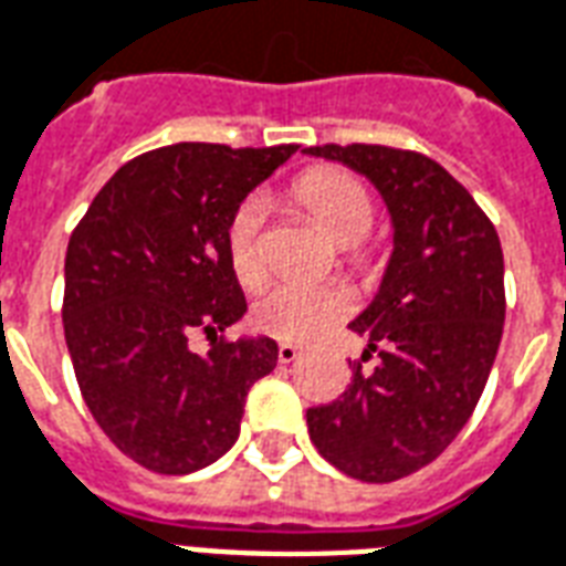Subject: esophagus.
I'll return each mask as SVG.
<instances>
[{
	"label": "esophagus",
	"instance_id": "obj_1",
	"mask_svg": "<svg viewBox=\"0 0 566 566\" xmlns=\"http://www.w3.org/2000/svg\"><path fill=\"white\" fill-rule=\"evenodd\" d=\"M300 357H303V350L296 345H279V363H294Z\"/></svg>",
	"mask_w": 566,
	"mask_h": 566
}]
</instances>
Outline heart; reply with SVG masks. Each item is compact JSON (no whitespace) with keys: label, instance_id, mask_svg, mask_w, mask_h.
I'll return each instance as SVG.
<instances>
[{"label":"heart","instance_id":"b5f03b06","mask_svg":"<svg viewBox=\"0 0 566 566\" xmlns=\"http://www.w3.org/2000/svg\"><path fill=\"white\" fill-rule=\"evenodd\" d=\"M287 195L336 245H354L375 224V200L366 182L342 167H312L291 182ZM261 195H249L224 230L228 263L242 287H261L270 270L263 240ZM350 312V296L336 284L279 282L266 287L254 303V324L266 336L282 342H312Z\"/></svg>","mask_w":566,"mask_h":566}]
</instances>
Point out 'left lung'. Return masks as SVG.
Returning a JSON list of instances; mask_svg holds the SVG:
<instances>
[{
  "label": "left lung",
  "instance_id": "left-lung-1",
  "mask_svg": "<svg viewBox=\"0 0 566 566\" xmlns=\"http://www.w3.org/2000/svg\"><path fill=\"white\" fill-rule=\"evenodd\" d=\"M345 161L384 195L396 249L378 296L350 329L368 342L361 371L305 411L326 462L363 483L417 474L471 420L504 333V251L468 188L434 158L378 144L308 146Z\"/></svg>",
  "mask_w": 566,
  "mask_h": 566
}]
</instances>
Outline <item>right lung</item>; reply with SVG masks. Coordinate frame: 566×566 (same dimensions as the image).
Here are the masks:
<instances>
[{
	"instance_id": "1",
	"label": "right lung",
	"mask_w": 566,
	"mask_h": 566,
	"mask_svg": "<svg viewBox=\"0 0 566 566\" xmlns=\"http://www.w3.org/2000/svg\"><path fill=\"white\" fill-rule=\"evenodd\" d=\"M294 144H174L113 174L69 240L62 324L86 408L132 462L191 474L240 438L245 396L279 359L272 338L230 342L245 312L224 230ZM195 332L210 350H190Z\"/></svg>"
}]
</instances>
